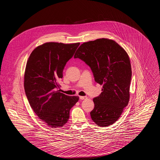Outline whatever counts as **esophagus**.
<instances>
[{
	"instance_id": "esophagus-1",
	"label": "esophagus",
	"mask_w": 160,
	"mask_h": 160,
	"mask_svg": "<svg viewBox=\"0 0 160 160\" xmlns=\"http://www.w3.org/2000/svg\"><path fill=\"white\" fill-rule=\"evenodd\" d=\"M85 99H87L86 96H80V99H81V100H83Z\"/></svg>"
}]
</instances>
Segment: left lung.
Instances as JSON below:
<instances>
[{
	"instance_id": "left-lung-1",
	"label": "left lung",
	"mask_w": 160,
	"mask_h": 160,
	"mask_svg": "<svg viewBox=\"0 0 160 160\" xmlns=\"http://www.w3.org/2000/svg\"><path fill=\"white\" fill-rule=\"evenodd\" d=\"M74 58L84 61L96 82L102 85V92L93 99L91 118L99 127L113 124L129 101L132 70L127 53L115 41L99 38L82 43Z\"/></svg>"
}]
</instances>
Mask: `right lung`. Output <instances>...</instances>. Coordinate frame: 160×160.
<instances>
[{"instance_id": "right-lung-1", "label": "right lung", "mask_w": 160, "mask_h": 160, "mask_svg": "<svg viewBox=\"0 0 160 160\" xmlns=\"http://www.w3.org/2000/svg\"><path fill=\"white\" fill-rule=\"evenodd\" d=\"M80 43H45L35 48L27 63L24 87L30 105L37 117L52 128L62 127L70 117L77 96L57 90L66 62L74 55Z\"/></svg>"}]
</instances>
